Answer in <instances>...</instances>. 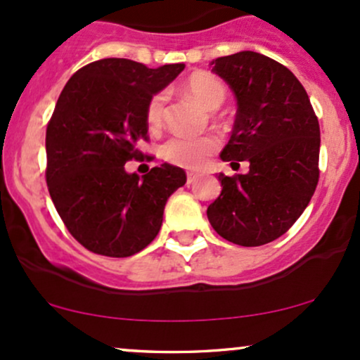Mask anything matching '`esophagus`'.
<instances>
[{"label": "esophagus", "instance_id": "1", "mask_svg": "<svg viewBox=\"0 0 360 360\" xmlns=\"http://www.w3.org/2000/svg\"><path fill=\"white\" fill-rule=\"evenodd\" d=\"M196 179H198V174H194V172H188V177H186V183L193 184V183H196Z\"/></svg>", "mask_w": 360, "mask_h": 360}]
</instances>
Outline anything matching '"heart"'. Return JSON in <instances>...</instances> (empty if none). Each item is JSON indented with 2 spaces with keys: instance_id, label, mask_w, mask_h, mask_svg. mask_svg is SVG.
<instances>
[{
  "instance_id": "obj_1",
  "label": "heart",
  "mask_w": 360,
  "mask_h": 360,
  "mask_svg": "<svg viewBox=\"0 0 360 360\" xmlns=\"http://www.w3.org/2000/svg\"><path fill=\"white\" fill-rule=\"evenodd\" d=\"M184 91L205 110H217L226 100L225 84L208 72H194L184 81ZM166 93H157L147 103L146 117L152 128L162 125L166 111ZM218 140L214 137H184L174 135L164 143L162 157L167 162L184 169H200L208 157L217 150Z\"/></svg>"
}]
</instances>
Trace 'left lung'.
Returning <instances> with one entry per match:
<instances>
[{"mask_svg": "<svg viewBox=\"0 0 360 360\" xmlns=\"http://www.w3.org/2000/svg\"><path fill=\"white\" fill-rule=\"evenodd\" d=\"M212 64L237 100L232 137L220 157L250 166L247 174H218L221 193L206 214L225 240L259 247L286 233L311 200L320 125L301 82L271 57L242 51Z\"/></svg>", "mask_w": 360, "mask_h": 360, "instance_id": "left-lung-1", "label": "left lung"}]
</instances>
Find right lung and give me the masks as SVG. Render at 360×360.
I'll use <instances>...</instances> for the list:
<instances>
[{
    "label": "right lung",
    "mask_w": 360,
    "mask_h": 360,
    "mask_svg": "<svg viewBox=\"0 0 360 360\" xmlns=\"http://www.w3.org/2000/svg\"><path fill=\"white\" fill-rule=\"evenodd\" d=\"M183 69L111 57L84 65L62 89L45 135V177L64 225L94 254L130 257L146 249L169 196L186 183L183 169L166 162L142 177L125 171L142 155L148 100Z\"/></svg>",
    "instance_id": "add662e5"
}]
</instances>
